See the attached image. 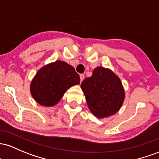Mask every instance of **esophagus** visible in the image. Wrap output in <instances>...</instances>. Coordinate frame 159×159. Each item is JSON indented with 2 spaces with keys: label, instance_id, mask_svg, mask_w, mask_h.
<instances>
[{
  "label": "esophagus",
  "instance_id": "1",
  "mask_svg": "<svg viewBox=\"0 0 159 159\" xmlns=\"http://www.w3.org/2000/svg\"><path fill=\"white\" fill-rule=\"evenodd\" d=\"M80 81L82 82V81H83V80H84V77H85L84 74H80Z\"/></svg>",
  "mask_w": 159,
  "mask_h": 159
}]
</instances>
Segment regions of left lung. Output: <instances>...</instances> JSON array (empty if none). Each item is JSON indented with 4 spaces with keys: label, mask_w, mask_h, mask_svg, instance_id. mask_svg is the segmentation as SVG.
<instances>
[{
    "label": "left lung",
    "mask_w": 159,
    "mask_h": 159,
    "mask_svg": "<svg viewBox=\"0 0 159 159\" xmlns=\"http://www.w3.org/2000/svg\"><path fill=\"white\" fill-rule=\"evenodd\" d=\"M89 110L98 118L116 113L122 107L125 92L121 80L109 69L96 67L92 76L81 83Z\"/></svg>",
    "instance_id": "left-lung-1"
}]
</instances>
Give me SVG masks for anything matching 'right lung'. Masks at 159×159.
<instances>
[{
    "instance_id": "1",
    "label": "right lung",
    "mask_w": 159,
    "mask_h": 159,
    "mask_svg": "<svg viewBox=\"0 0 159 159\" xmlns=\"http://www.w3.org/2000/svg\"><path fill=\"white\" fill-rule=\"evenodd\" d=\"M80 83V76L74 67L57 61L39 70L31 82V92L40 105L52 107L61 99L67 89Z\"/></svg>"
}]
</instances>
